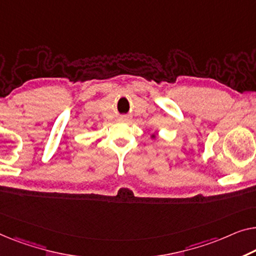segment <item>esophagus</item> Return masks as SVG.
<instances>
[{
  "label": "esophagus",
  "mask_w": 256,
  "mask_h": 256,
  "mask_svg": "<svg viewBox=\"0 0 256 256\" xmlns=\"http://www.w3.org/2000/svg\"><path fill=\"white\" fill-rule=\"evenodd\" d=\"M120 120H128V117L126 116H120Z\"/></svg>",
  "instance_id": "1"
}]
</instances>
